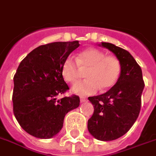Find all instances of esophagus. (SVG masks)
<instances>
[{"instance_id":"obj_1","label":"esophagus","mask_w":156,"mask_h":156,"mask_svg":"<svg viewBox=\"0 0 156 156\" xmlns=\"http://www.w3.org/2000/svg\"><path fill=\"white\" fill-rule=\"evenodd\" d=\"M80 103H84V102H87V98L86 97H80Z\"/></svg>"}]
</instances>
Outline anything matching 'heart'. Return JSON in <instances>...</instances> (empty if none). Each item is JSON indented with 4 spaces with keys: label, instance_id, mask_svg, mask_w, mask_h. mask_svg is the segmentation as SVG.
<instances>
[{
    "label": "heart",
    "instance_id": "heart-1",
    "mask_svg": "<svg viewBox=\"0 0 156 156\" xmlns=\"http://www.w3.org/2000/svg\"><path fill=\"white\" fill-rule=\"evenodd\" d=\"M86 72V80L73 86L72 92L78 95H92L99 89L103 91L113 87L120 78L121 61L116 57L106 55L97 48H87L78 54L76 59L67 57L62 64V76L69 83H75Z\"/></svg>",
    "mask_w": 156,
    "mask_h": 156
}]
</instances>
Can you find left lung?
Instances as JSON below:
<instances>
[{"label": "left lung", "instance_id": "8db88e82", "mask_svg": "<svg viewBox=\"0 0 156 156\" xmlns=\"http://www.w3.org/2000/svg\"><path fill=\"white\" fill-rule=\"evenodd\" d=\"M99 45L121 61V73L116 84L108 92L88 98L94 112L88 120L87 128L96 139L111 141L126 133L137 120L144 82L141 68L129 51L108 42Z\"/></svg>", "mask_w": 156, "mask_h": 156}]
</instances>
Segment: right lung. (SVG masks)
Returning <instances> with one entry per match:
<instances>
[{"instance_id":"right-lung-1","label":"right lung","mask_w":156,"mask_h":156,"mask_svg":"<svg viewBox=\"0 0 156 156\" xmlns=\"http://www.w3.org/2000/svg\"><path fill=\"white\" fill-rule=\"evenodd\" d=\"M78 41L36 47L21 61L13 77V113L20 126L38 138H51L63 127L65 115L80 105L76 95L57 99L69 90L62 76L65 58Z\"/></svg>"}]
</instances>
